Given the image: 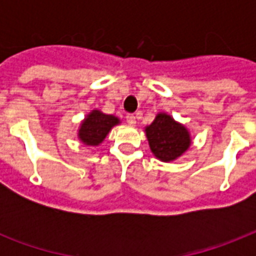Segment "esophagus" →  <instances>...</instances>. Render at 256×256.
<instances>
[{
	"label": "esophagus",
	"mask_w": 256,
	"mask_h": 256,
	"mask_svg": "<svg viewBox=\"0 0 256 256\" xmlns=\"http://www.w3.org/2000/svg\"><path fill=\"white\" fill-rule=\"evenodd\" d=\"M126 120H128V124H130V126H136V116H134V114H128V116H126Z\"/></svg>",
	"instance_id": "34e87169"
}]
</instances>
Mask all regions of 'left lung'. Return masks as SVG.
Listing matches in <instances>:
<instances>
[{"label":"left lung","instance_id":"left-lung-1","mask_svg":"<svg viewBox=\"0 0 256 256\" xmlns=\"http://www.w3.org/2000/svg\"><path fill=\"white\" fill-rule=\"evenodd\" d=\"M150 150L160 162H174L191 146V134L183 124L168 112H158L152 124L144 128Z\"/></svg>","mask_w":256,"mask_h":256}]
</instances>
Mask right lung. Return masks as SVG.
<instances>
[{"mask_svg":"<svg viewBox=\"0 0 256 256\" xmlns=\"http://www.w3.org/2000/svg\"><path fill=\"white\" fill-rule=\"evenodd\" d=\"M120 124L118 116L112 114H104L98 108H94L86 114L80 128H78V140L85 146H100L112 132V128Z\"/></svg>","mask_w":256,"mask_h":256,"instance_id":"obj_1","label":"right lung"}]
</instances>
